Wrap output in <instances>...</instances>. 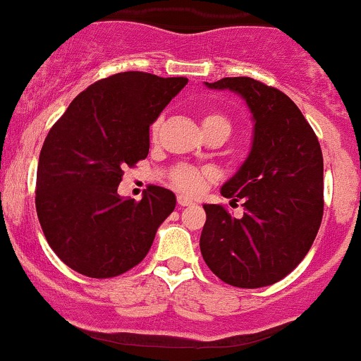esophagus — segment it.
Masks as SVG:
<instances>
[{
    "label": "esophagus",
    "mask_w": 361,
    "mask_h": 361,
    "mask_svg": "<svg viewBox=\"0 0 361 361\" xmlns=\"http://www.w3.org/2000/svg\"><path fill=\"white\" fill-rule=\"evenodd\" d=\"M177 203H179V207H191V204H195V201H192L191 197L179 195L177 196Z\"/></svg>",
    "instance_id": "esophagus-1"
}]
</instances>
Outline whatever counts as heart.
Returning a JSON list of instances; mask_svg holds the SVG:
<instances>
[{
  "instance_id": "heart-1",
  "label": "heart",
  "mask_w": 361,
  "mask_h": 361,
  "mask_svg": "<svg viewBox=\"0 0 361 361\" xmlns=\"http://www.w3.org/2000/svg\"><path fill=\"white\" fill-rule=\"evenodd\" d=\"M161 120L157 118L151 123V139H157L158 133H160ZM210 129H224L231 134V120L226 115L220 114V111H208L203 117V130ZM208 177V172L203 169H197L192 165H177L176 169L170 173V182L176 189H179L182 192H188V195H195L201 189L204 179Z\"/></svg>"
}]
</instances>
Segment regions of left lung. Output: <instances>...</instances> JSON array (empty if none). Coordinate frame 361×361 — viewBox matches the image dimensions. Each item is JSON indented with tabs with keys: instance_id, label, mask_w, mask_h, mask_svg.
I'll return each mask as SVG.
<instances>
[{
	"instance_id": "obj_1",
	"label": "left lung",
	"mask_w": 361,
	"mask_h": 361,
	"mask_svg": "<svg viewBox=\"0 0 361 361\" xmlns=\"http://www.w3.org/2000/svg\"><path fill=\"white\" fill-rule=\"evenodd\" d=\"M246 99L255 118L250 157L222 185L243 200L244 215L224 204H204L203 259L220 281L255 289L293 272L312 247L324 215V158L320 142L289 96L251 77L207 82Z\"/></svg>"
}]
</instances>
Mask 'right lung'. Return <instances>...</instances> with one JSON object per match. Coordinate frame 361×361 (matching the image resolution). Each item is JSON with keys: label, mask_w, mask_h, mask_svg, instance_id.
<instances>
[{"label": "right lung", "mask_w": 361, "mask_h": 361, "mask_svg": "<svg viewBox=\"0 0 361 361\" xmlns=\"http://www.w3.org/2000/svg\"><path fill=\"white\" fill-rule=\"evenodd\" d=\"M185 77L120 72L91 84L49 129L37 165L36 210L58 258L92 279L126 274L148 255L176 195L148 185L141 201L117 188L145 160L149 126Z\"/></svg>", "instance_id": "add662e5"}]
</instances>
